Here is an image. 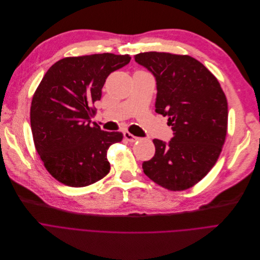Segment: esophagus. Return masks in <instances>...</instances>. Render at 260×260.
<instances>
[{
  "label": "esophagus",
  "mask_w": 260,
  "mask_h": 260,
  "mask_svg": "<svg viewBox=\"0 0 260 260\" xmlns=\"http://www.w3.org/2000/svg\"><path fill=\"white\" fill-rule=\"evenodd\" d=\"M123 138H125L128 142H131V143H133V142H137L140 138H138V137H135V135H133V134H131L130 132H125L123 133Z\"/></svg>",
  "instance_id": "1"
}]
</instances>
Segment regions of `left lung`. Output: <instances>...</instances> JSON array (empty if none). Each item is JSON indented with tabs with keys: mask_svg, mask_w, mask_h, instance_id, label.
<instances>
[{
	"mask_svg": "<svg viewBox=\"0 0 260 260\" xmlns=\"http://www.w3.org/2000/svg\"><path fill=\"white\" fill-rule=\"evenodd\" d=\"M156 81L155 112L168 116L174 138L153 140L154 156L144 174L168 190L192 187L221 153L228 131V101L218 79L188 55L148 52L134 56Z\"/></svg>",
	"mask_w": 260,
	"mask_h": 260,
	"instance_id": "1",
	"label": "left lung"
}]
</instances>
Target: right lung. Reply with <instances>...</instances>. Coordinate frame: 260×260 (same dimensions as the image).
Instances as JSON below:
<instances>
[{
	"mask_svg": "<svg viewBox=\"0 0 260 260\" xmlns=\"http://www.w3.org/2000/svg\"><path fill=\"white\" fill-rule=\"evenodd\" d=\"M129 55L110 53L67 57L53 64L37 88L30 106L36 150L46 170L71 187H84L110 171L109 147L121 132L91 123L93 107L111 73L130 62Z\"/></svg>",
	"mask_w": 260,
	"mask_h": 260,
	"instance_id": "obj_1",
	"label": "right lung"
}]
</instances>
